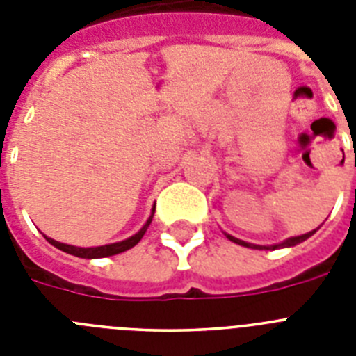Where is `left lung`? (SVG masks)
<instances>
[{
	"label": "left lung",
	"mask_w": 356,
	"mask_h": 356,
	"mask_svg": "<svg viewBox=\"0 0 356 356\" xmlns=\"http://www.w3.org/2000/svg\"><path fill=\"white\" fill-rule=\"evenodd\" d=\"M314 234H316V229H312V232H308V234L298 235V237L285 238L284 242H280V244H275V246H259V244H250V242L241 241V238L234 237V235H229V234H225V235H226V238H229V241L235 242V244H241V246H244V248H251V250H280V248H292V246H296V244H300V242L307 241L308 237H312Z\"/></svg>",
	"instance_id": "1"
}]
</instances>
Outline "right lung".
<instances>
[{"mask_svg": "<svg viewBox=\"0 0 356 356\" xmlns=\"http://www.w3.org/2000/svg\"><path fill=\"white\" fill-rule=\"evenodd\" d=\"M153 213H155V209L151 210V216H149V219L146 221V225H144L143 228L137 232V234L131 235L130 238H127V241H121V242H114V244H105V246L78 248V246H71V244H64V242L53 241V238H49L48 235H44V237H46V241H48L49 244H53L55 248L62 250L64 253L74 254V257H80V259H105V257H112V254L122 253V251H127V250H130V248H134L135 244H137V242L144 237V234H146L147 226L151 225V219H153Z\"/></svg>", "mask_w": 356, "mask_h": 356, "instance_id": "right-lung-1", "label": "right lung"}]
</instances>
